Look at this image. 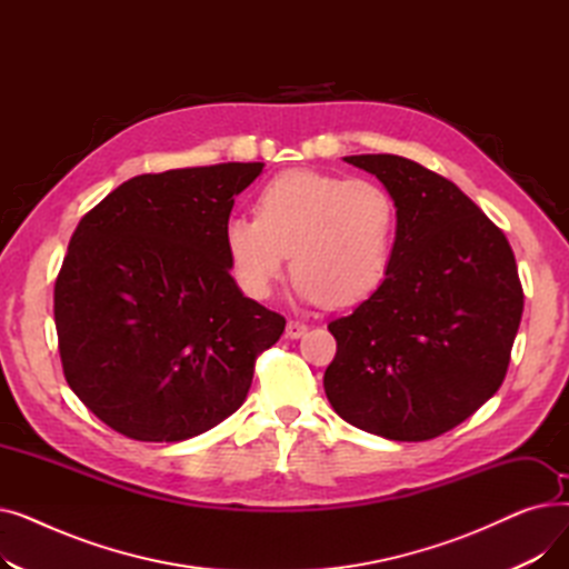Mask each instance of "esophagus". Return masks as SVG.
I'll list each match as a JSON object with an SVG mask.
<instances>
[{
    "mask_svg": "<svg viewBox=\"0 0 569 569\" xmlns=\"http://www.w3.org/2000/svg\"><path fill=\"white\" fill-rule=\"evenodd\" d=\"M307 330H309V327L305 322H300V320H288V325H286V335L290 339H300Z\"/></svg>",
    "mask_w": 569,
    "mask_h": 569,
    "instance_id": "34e87169",
    "label": "esophagus"
}]
</instances>
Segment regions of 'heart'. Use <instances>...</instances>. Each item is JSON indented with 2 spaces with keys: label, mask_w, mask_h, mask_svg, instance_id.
Instances as JSON below:
<instances>
[{
  "label": "heart",
  "mask_w": 569,
  "mask_h": 569,
  "mask_svg": "<svg viewBox=\"0 0 569 569\" xmlns=\"http://www.w3.org/2000/svg\"><path fill=\"white\" fill-rule=\"evenodd\" d=\"M397 228V202L380 184L288 170L260 189L256 217L226 221L223 242L237 283L256 300L272 295L290 253L297 295L343 309L382 286Z\"/></svg>",
  "instance_id": "b5f03b06"
}]
</instances>
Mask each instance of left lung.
I'll return each instance as SVG.
<instances>
[{
  "label": "left lung",
  "mask_w": 569,
  "mask_h": 569,
  "mask_svg": "<svg viewBox=\"0 0 569 569\" xmlns=\"http://www.w3.org/2000/svg\"><path fill=\"white\" fill-rule=\"evenodd\" d=\"M397 202L390 272L327 330L337 355L322 385L357 429L431 440L487 403L505 380L523 288L505 232L455 182L397 154L346 157Z\"/></svg>",
  "instance_id": "obj_1"
}]
</instances>
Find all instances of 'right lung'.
Segmentation results:
<instances>
[{
    "label": "right lung",
    "mask_w": 569,
    "mask_h": 569,
    "mask_svg": "<svg viewBox=\"0 0 569 569\" xmlns=\"http://www.w3.org/2000/svg\"><path fill=\"white\" fill-rule=\"evenodd\" d=\"M264 163L138 174L80 219L54 281L64 378L117 433L187 440L244 403L286 318L230 277L223 228Z\"/></svg>",
    "instance_id": "obj_1"
}]
</instances>
